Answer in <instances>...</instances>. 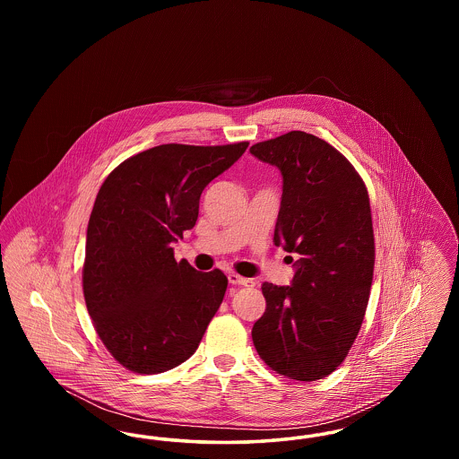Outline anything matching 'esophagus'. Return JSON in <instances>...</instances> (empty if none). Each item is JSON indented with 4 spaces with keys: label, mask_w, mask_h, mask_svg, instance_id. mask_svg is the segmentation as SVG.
I'll return each mask as SVG.
<instances>
[{
    "label": "esophagus",
    "mask_w": 459,
    "mask_h": 459,
    "mask_svg": "<svg viewBox=\"0 0 459 459\" xmlns=\"http://www.w3.org/2000/svg\"><path fill=\"white\" fill-rule=\"evenodd\" d=\"M229 282L232 285H246V287H253L255 285V281L253 279H246V277H242V275H238V273H229Z\"/></svg>",
    "instance_id": "34e87169"
}]
</instances>
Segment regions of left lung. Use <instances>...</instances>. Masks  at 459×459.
<instances>
[{
	"instance_id": "obj_1",
	"label": "left lung",
	"mask_w": 459,
	"mask_h": 459,
	"mask_svg": "<svg viewBox=\"0 0 459 459\" xmlns=\"http://www.w3.org/2000/svg\"><path fill=\"white\" fill-rule=\"evenodd\" d=\"M249 152L282 174L273 242L299 255L292 284L262 285L253 342L272 370L313 382L344 361L363 324L375 264L370 197L346 156L313 134L287 132Z\"/></svg>"
}]
</instances>
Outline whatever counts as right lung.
<instances>
[{
	"mask_svg": "<svg viewBox=\"0 0 459 459\" xmlns=\"http://www.w3.org/2000/svg\"><path fill=\"white\" fill-rule=\"evenodd\" d=\"M247 144L154 146L103 182L89 217L82 289L100 339L127 370L152 375L184 363L221 305L227 277L175 262L172 242L196 225L203 189Z\"/></svg>",
	"mask_w": 459,
	"mask_h": 459,
	"instance_id": "1",
	"label": "right lung"
}]
</instances>
